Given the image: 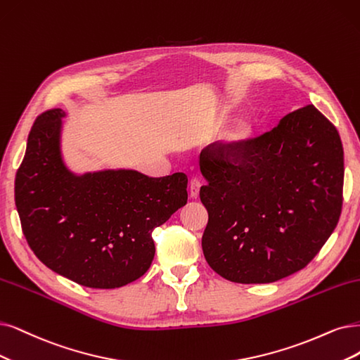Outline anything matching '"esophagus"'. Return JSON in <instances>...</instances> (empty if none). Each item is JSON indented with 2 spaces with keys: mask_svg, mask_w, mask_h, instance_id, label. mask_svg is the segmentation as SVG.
Segmentation results:
<instances>
[{
  "mask_svg": "<svg viewBox=\"0 0 360 360\" xmlns=\"http://www.w3.org/2000/svg\"><path fill=\"white\" fill-rule=\"evenodd\" d=\"M200 181H198L197 178H193L190 181V197L191 198H197L198 197V193H200Z\"/></svg>",
  "mask_w": 360,
  "mask_h": 360,
  "instance_id": "1",
  "label": "esophagus"
}]
</instances>
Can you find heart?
I'll return each mask as SVG.
<instances>
[{"label":"heart","mask_w":360,"mask_h":360,"mask_svg":"<svg viewBox=\"0 0 360 360\" xmlns=\"http://www.w3.org/2000/svg\"><path fill=\"white\" fill-rule=\"evenodd\" d=\"M248 136V130L246 129H242V130H238L236 135H234V138L236 139H243V138H246Z\"/></svg>","instance_id":"obj_1"}]
</instances>
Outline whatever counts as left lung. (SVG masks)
Listing matches in <instances>:
<instances>
[{"label": "left lung", "mask_w": 360, "mask_h": 360, "mask_svg": "<svg viewBox=\"0 0 360 360\" xmlns=\"http://www.w3.org/2000/svg\"><path fill=\"white\" fill-rule=\"evenodd\" d=\"M222 150L200 154L209 214L202 248L210 269L246 285L300 271L341 214L344 151L335 126L309 105L238 146L231 162Z\"/></svg>", "instance_id": "1"}]
</instances>
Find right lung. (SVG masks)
<instances>
[{"label": "right lung", "mask_w": 360, "mask_h": 360, "mask_svg": "<svg viewBox=\"0 0 360 360\" xmlns=\"http://www.w3.org/2000/svg\"><path fill=\"white\" fill-rule=\"evenodd\" d=\"M60 108L39 115L15 182L23 234L55 273L95 289L136 281L154 259L151 233L187 205L185 173L150 178L133 169L74 172L62 148Z\"/></svg>", "instance_id": "right-lung-1"}]
</instances>
